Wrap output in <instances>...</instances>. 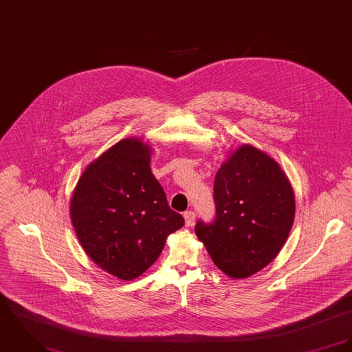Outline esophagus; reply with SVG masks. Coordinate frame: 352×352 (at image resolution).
Masks as SVG:
<instances>
[{
    "label": "esophagus",
    "instance_id": "obj_1",
    "mask_svg": "<svg viewBox=\"0 0 352 352\" xmlns=\"http://www.w3.org/2000/svg\"><path fill=\"white\" fill-rule=\"evenodd\" d=\"M184 217H185V223H186L188 227L193 226V223H195V214L193 210H186V212L184 213Z\"/></svg>",
    "mask_w": 352,
    "mask_h": 352
}]
</instances>
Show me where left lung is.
<instances>
[{
    "label": "left lung",
    "instance_id": "left-lung-1",
    "mask_svg": "<svg viewBox=\"0 0 352 352\" xmlns=\"http://www.w3.org/2000/svg\"><path fill=\"white\" fill-rule=\"evenodd\" d=\"M213 199V221L195 228L213 263L237 279L266 267L294 221V193L279 164L252 146L239 147L216 174Z\"/></svg>",
    "mask_w": 352,
    "mask_h": 352
}]
</instances>
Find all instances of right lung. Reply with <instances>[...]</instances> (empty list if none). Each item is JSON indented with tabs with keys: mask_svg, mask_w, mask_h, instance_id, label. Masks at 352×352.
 Returning a JSON list of instances; mask_svg holds the SVG:
<instances>
[{
	"mask_svg": "<svg viewBox=\"0 0 352 352\" xmlns=\"http://www.w3.org/2000/svg\"><path fill=\"white\" fill-rule=\"evenodd\" d=\"M150 151L138 139L118 142L86 167L70 204L85 252L124 280L144 273L185 224L151 173Z\"/></svg>",
	"mask_w": 352,
	"mask_h": 352,
	"instance_id": "1",
	"label": "right lung"
}]
</instances>
